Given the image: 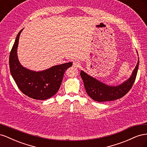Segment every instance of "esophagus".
I'll return each mask as SVG.
<instances>
[{
  "mask_svg": "<svg viewBox=\"0 0 147 147\" xmlns=\"http://www.w3.org/2000/svg\"><path fill=\"white\" fill-rule=\"evenodd\" d=\"M80 62H78V61H74L73 63V66L74 67H78L80 66Z\"/></svg>",
  "mask_w": 147,
  "mask_h": 147,
  "instance_id": "34e87169",
  "label": "esophagus"
}]
</instances>
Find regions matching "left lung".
<instances>
[{"label": "left lung", "mask_w": 147, "mask_h": 147, "mask_svg": "<svg viewBox=\"0 0 147 147\" xmlns=\"http://www.w3.org/2000/svg\"><path fill=\"white\" fill-rule=\"evenodd\" d=\"M139 59L131 77L126 81L118 86H109L97 80L82 70L80 76L83 81L84 88L92 99L99 102L112 101L121 98L131 90L134 84L139 68Z\"/></svg>", "instance_id": "obj_1"}]
</instances>
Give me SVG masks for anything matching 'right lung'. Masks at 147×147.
<instances>
[{"instance_id":"right-lung-1","label":"right lung","mask_w":147,"mask_h":147,"mask_svg":"<svg viewBox=\"0 0 147 147\" xmlns=\"http://www.w3.org/2000/svg\"><path fill=\"white\" fill-rule=\"evenodd\" d=\"M21 29L18 34L9 56L11 75L18 87L26 96L37 100L50 98L58 91L65 70L72 63L53 66L47 70L35 72L22 65L18 58L17 48Z\"/></svg>"}]
</instances>
